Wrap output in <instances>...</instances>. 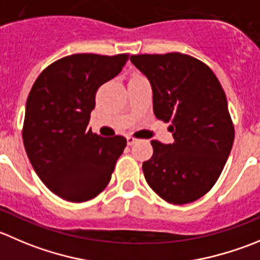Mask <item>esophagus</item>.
Listing matches in <instances>:
<instances>
[{"label": "esophagus", "mask_w": 260, "mask_h": 260, "mask_svg": "<svg viewBox=\"0 0 260 260\" xmlns=\"http://www.w3.org/2000/svg\"><path fill=\"white\" fill-rule=\"evenodd\" d=\"M137 142V138H135V137H132V136H127V143L128 145H133V143H136Z\"/></svg>", "instance_id": "1"}]
</instances>
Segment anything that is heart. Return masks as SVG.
Here are the masks:
<instances>
[{"instance_id":"heart-1","label":"heart","mask_w":260,"mask_h":260,"mask_svg":"<svg viewBox=\"0 0 260 260\" xmlns=\"http://www.w3.org/2000/svg\"><path fill=\"white\" fill-rule=\"evenodd\" d=\"M136 76H138V75H136Z\"/></svg>"}]
</instances>
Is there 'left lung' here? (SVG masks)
Wrapping results in <instances>:
<instances>
[{"mask_svg":"<svg viewBox=\"0 0 260 260\" xmlns=\"http://www.w3.org/2000/svg\"><path fill=\"white\" fill-rule=\"evenodd\" d=\"M152 87L153 113L174 142L153 140V153L142 164L148 185L164 201L185 205L215 185L235 137L225 91L212 70L181 53L131 55Z\"/></svg>","mask_w":260,"mask_h":260,"instance_id":"8db88e82","label":"left lung"}]
</instances>
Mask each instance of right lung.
Returning <instances> with one entry per match:
<instances>
[{"mask_svg": "<svg viewBox=\"0 0 260 260\" xmlns=\"http://www.w3.org/2000/svg\"><path fill=\"white\" fill-rule=\"evenodd\" d=\"M129 54H72L38 76L25 108L22 140L40 180L69 202H86L108 185L127 140L87 128L95 95Z\"/></svg>", "mask_w": 260, "mask_h": 260, "instance_id": "obj_1", "label": "right lung"}]
</instances>
